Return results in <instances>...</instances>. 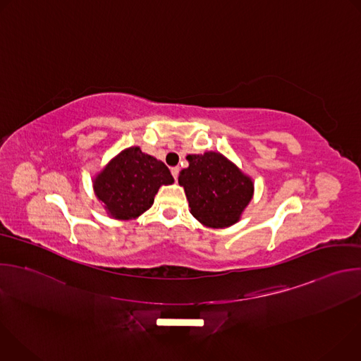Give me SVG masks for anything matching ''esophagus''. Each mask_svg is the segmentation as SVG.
<instances>
[{
	"mask_svg": "<svg viewBox=\"0 0 361 361\" xmlns=\"http://www.w3.org/2000/svg\"><path fill=\"white\" fill-rule=\"evenodd\" d=\"M171 174H173V177L177 180V178H178V174H180V167H173V169H171Z\"/></svg>",
	"mask_w": 361,
	"mask_h": 361,
	"instance_id": "obj_1",
	"label": "esophagus"
}]
</instances>
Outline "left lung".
I'll use <instances>...</instances> for the list:
<instances>
[{"mask_svg":"<svg viewBox=\"0 0 361 361\" xmlns=\"http://www.w3.org/2000/svg\"><path fill=\"white\" fill-rule=\"evenodd\" d=\"M187 160L178 184L184 187L191 214L205 227L235 224L252 198V180L220 152L190 154Z\"/></svg>","mask_w":361,"mask_h":361,"instance_id":"left-lung-1","label":"left lung"}]
</instances>
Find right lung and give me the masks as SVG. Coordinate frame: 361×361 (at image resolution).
<instances>
[{
  "label": "right lung",
  "instance_id": "right-lung-1",
  "mask_svg": "<svg viewBox=\"0 0 361 361\" xmlns=\"http://www.w3.org/2000/svg\"><path fill=\"white\" fill-rule=\"evenodd\" d=\"M169 167L140 147L123 149L94 178V192L116 220H133L147 212L161 185L173 184Z\"/></svg>",
  "mask_w": 361,
  "mask_h": 361
}]
</instances>
